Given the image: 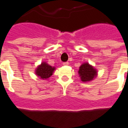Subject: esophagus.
<instances>
[{"instance_id":"esophagus-1","label":"esophagus","mask_w":128,"mask_h":128,"mask_svg":"<svg viewBox=\"0 0 128 128\" xmlns=\"http://www.w3.org/2000/svg\"><path fill=\"white\" fill-rule=\"evenodd\" d=\"M63 65H64V66H68V62H64V63H63Z\"/></svg>"}]
</instances>
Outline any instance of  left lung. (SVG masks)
Here are the masks:
<instances>
[{
    "label": "left lung",
    "instance_id": "1",
    "mask_svg": "<svg viewBox=\"0 0 128 128\" xmlns=\"http://www.w3.org/2000/svg\"><path fill=\"white\" fill-rule=\"evenodd\" d=\"M78 73L82 82H89L96 78L97 70L88 62H84L80 66Z\"/></svg>",
    "mask_w": 128,
    "mask_h": 128
}]
</instances>
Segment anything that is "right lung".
Instances as JSON below:
<instances>
[{"instance_id": "1", "label": "right lung", "mask_w": 128, "mask_h": 128, "mask_svg": "<svg viewBox=\"0 0 128 128\" xmlns=\"http://www.w3.org/2000/svg\"><path fill=\"white\" fill-rule=\"evenodd\" d=\"M56 67L50 66L46 62H42L35 70V74L42 80H47L53 74Z\"/></svg>"}]
</instances>
